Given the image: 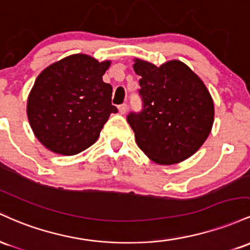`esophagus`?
I'll return each mask as SVG.
<instances>
[{"label": "esophagus", "instance_id": "esophagus-1", "mask_svg": "<svg viewBox=\"0 0 250 250\" xmlns=\"http://www.w3.org/2000/svg\"><path fill=\"white\" fill-rule=\"evenodd\" d=\"M118 110H119L120 114H125L126 111H127V105L126 104H122V105L118 106Z\"/></svg>", "mask_w": 250, "mask_h": 250}]
</instances>
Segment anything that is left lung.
Here are the masks:
<instances>
[{
    "mask_svg": "<svg viewBox=\"0 0 250 250\" xmlns=\"http://www.w3.org/2000/svg\"><path fill=\"white\" fill-rule=\"evenodd\" d=\"M133 61L144 104L142 112L127 116L137 145L157 164L186 161L203 145L214 124L208 88L179 60L159 67L140 59Z\"/></svg>",
    "mask_w": 250,
    "mask_h": 250,
    "instance_id": "left-lung-1",
    "label": "left lung"
}]
</instances>
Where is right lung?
<instances>
[{"mask_svg": "<svg viewBox=\"0 0 250 250\" xmlns=\"http://www.w3.org/2000/svg\"><path fill=\"white\" fill-rule=\"evenodd\" d=\"M110 60L73 54L49 64L36 78L27 116L39 142L52 152L73 156L93 145L111 113L112 86L103 81Z\"/></svg>", "mask_w": 250, "mask_h": 250, "instance_id": "1", "label": "right lung"}]
</instances>
